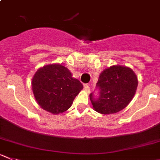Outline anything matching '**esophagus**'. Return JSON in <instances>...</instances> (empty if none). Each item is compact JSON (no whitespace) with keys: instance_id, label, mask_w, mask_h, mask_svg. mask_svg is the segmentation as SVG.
<instances>
[{"instance_id":"1","label":"esophagus","mask_w":160,"mask_h":160,"mask_svg":"<svg viewBox=\"0 0 160 160\" xmlns=\"http://www.w3.org/2000/svg\"><path fill=\"white\" fill-rule=\"evenodd\" d=\"M84 90H85V91H87V92L89 93V92H90V91H91V88H90L89 85H88V84H84Z\"/></svg>"}]
</instances>
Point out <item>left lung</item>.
Instances as JSON below:
<instances>
[{
	"mask_svg": "<svg viewBox=\"0 0 160 160\" xmlns=\"http://www.w3.org/2000/svg\"><path fill=\"white\" fill-rule=\"evenodd\" d=\"M138 84V77L128 66H112L104 69L97 83L99 98L95 100L93 94H90L93 108L105 115L121 111L134 98Z\"/></svg>",
	"mask_w": 160,
	"mask_h": 160,
	"instance_id": "obj_1",
	"label": "left lung"
}]
</instances>
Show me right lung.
Here are the masks:
<instances>
[{
	"instance_id": "1",
	"label": "right lung",
	"mask_w": 160,
	"mask_h": 160,
	"mask_svg": "<svg viewBox=\"0 0 160 160\" xmlns=\"http://www.w3.org/2000/svg\"><path fill=\"white\" fill-rule=\"evenodd\" d=\"M36 101L44 110L54 115L69 109L74 98L83 88L70 71L62 64H50L40 68L32 79Z\"/></svg>"
}]
</instances>
